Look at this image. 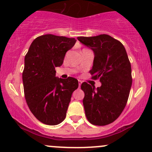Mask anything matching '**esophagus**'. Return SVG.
Listing matches in <instances>:
<instances>
[{
	"instance_id": "esophagus-1",
	"label": "esophagus",
	"mask_w": 152,
	"mask_h": 152,
	"mask_svg": "<svg viewBox=\"0 0 152 152\" xmlns=\"http://www.w3.org/2000/svg\"><path fill=\"white\" fill-rule=\"evenodd\" d=\"M81 85H82V81L79 80V87H80Z\"/></svg>"
}]
</instances>
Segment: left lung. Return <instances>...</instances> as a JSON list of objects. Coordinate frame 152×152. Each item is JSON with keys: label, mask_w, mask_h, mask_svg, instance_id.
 <instances>
[{"label": "left lung", "mask_w": 152, "mask_h": 152, "mask_svg": "<svg viewBox=\"0 0 152 152\" xmlns=\"http://www.w3.org/2000/svg\"><path fill=\"white\" fill-rule=\"evenodd\" d=\"M77 39L94 53L90 73L102 83L97 88L87 82L82 84L86 117L93 125H107L119 117L126 104L132 82L131 64L123 44L110 35Z\"/></svg>", "instance_id": "8db88e82"}]
</instances>
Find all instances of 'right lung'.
I'll list each match as a JSON object with an SVG mask.
<instances>
[{"instance_id":"1","label":"right lung","mask_w":152,"mask_h":152,"mask_svg":"<svg viewBox=\"0 0 152 152\" xmlns=\"http://www.w3.org/2000/svg\"><path fill=\"white\" fill-rule=\"evenodd\" d=\"M76 42L75 38L42 35L32 42L25 56L26 101L36 118L47 125H57L65 120L72 93L79 87L77 79L58 78L55 70Z\"/></svg>"}]
</instances>
